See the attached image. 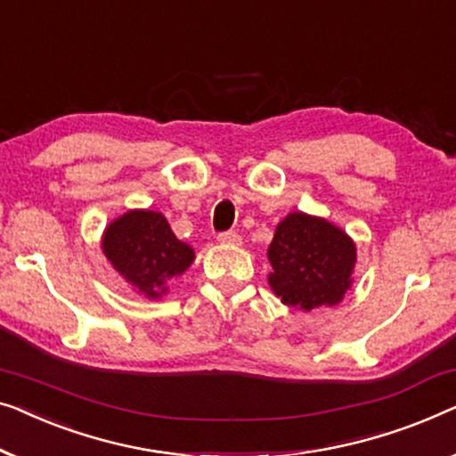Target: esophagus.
<instances>
[{
    "instance_id": "1",
    "label": "esophagus",
    "mask_w": 456,
    "mask_h": 456,
    "mask_svg": "<svg viewBox=\"0 0 456 456\" xmlns=\"http://www.w3.org/2000/svg\"><path fill=\"white\" fill-rule=\"evenodd\" d=\"M221 243H227V246H237V243L241 241V237L237 231H223V233H219V237H216Z\"/></svg>"
}]
</instances>
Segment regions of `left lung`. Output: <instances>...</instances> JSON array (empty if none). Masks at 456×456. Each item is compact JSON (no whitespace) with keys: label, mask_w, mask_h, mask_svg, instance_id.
Wrapping results in <instances>:
<instances>
[{"label":"left lung","mask_w":456,"mask_h":456,"mask_svg":"<svg viewBox=\"0 0 456 456\" xmlns=\"http://www.w3.org/2000/svg\"><path fill=\"white\" fill-rule=\"evenodd\" d=\"M268 260V283L281 301L310 312L343 299L355 266V246L329 221L291 213L274 231Z\"/></svg>","instance_id":"left-lung-1"}]
</instances>
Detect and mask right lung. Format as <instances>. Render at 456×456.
Instances as JSON below:
<instances>
[{
	"instance_id": "add662e5",
	"label": "right lung",
	"mask_w": 456,
	"mask_h": 456,
	"mask_svg": "<svg viewBox=\"0 0 456 456\" xmlns=\"http://www.w3.org/2000/svg\"><path fill=\"white\" fill-rule=\"evenodd\" d=\"M102 252L127 283L152 299L194 260V249L179 241L165 216L152 210H132L113 221L102 235Z\"/></svg>"
}]
</instances>
